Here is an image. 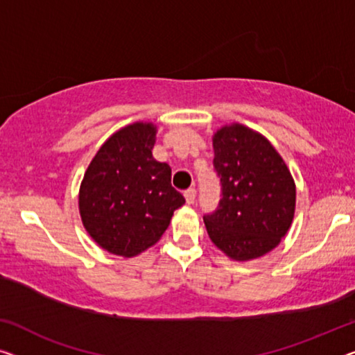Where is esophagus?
<instances>
[{
    "mask_svg": "<svg viewBox=\"0 0 355 355\" xmlns=\"http://www.w3.org/2000/svg\"><path fill=\"white\" fill-rule=\"evenodd\" d=\"M196 198V188H188L187 191H184V199H187L188 204H191Z\"/></svg>",
    "mask_w": 355,
    "mask_h": 355,
    "instance_id": "34e87169",
    "label": "esophagus"
}]
</instances>
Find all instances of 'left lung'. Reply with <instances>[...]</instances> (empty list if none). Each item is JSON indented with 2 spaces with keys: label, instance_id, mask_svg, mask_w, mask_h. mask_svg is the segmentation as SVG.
Listing matches in <instances>:
<instances>
[{
  "label": "left lung",
  "instance_id": "8db88e82",
  "mask_svg": "<svg viewBox=\"0 0 355 355\" xmlns=\"http://www.w3.org/2000/svg\"><path fill=\"white\" fill-rule=\"evenodd\" d=\"M220 202L204 215L214 244L232 260H252L279 245L292 225L295 183L274 146L241 124L214 137Z\"/></svg>",
  "mask_w": 355,
  "mask_h": 355
}]
</instances>
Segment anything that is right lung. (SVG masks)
<instances>
[{
  "label": "right lung",
  "instance_id": "right-lung-1",
  "mask_svg": "<svg viewBox=\"0 0 355 355\" xmlns=\"http://www.w3.org/2000/svg\"><path fill=\"white\" fill-rule=\"evenodd\" d=\"M156 127L137 123L110 137L87 167L79 191L84 228L114 255L134 257L161 239L184 204L172 168L153 157Z\"/></svg>",
  "mask_w": 355,
  "mask_h": 355
}]
</instances>
